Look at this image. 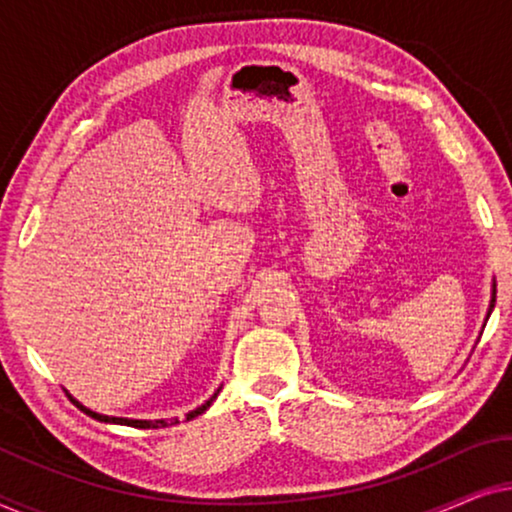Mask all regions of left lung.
Segmentation results:
<instances>
[{"instance_id":"1","label":"left lung","mask_w":512,"mask_h":512,"mask_svg":"<svg viewBox=\"0 0 512 512\" xmlns=\"http://www.w3.org/2000/svg\"><path fill=\"white\" fill-rule=\"evenodd\" d=\"M494 303H496V279H494V282H492V300H489V307H487V317H485V324H487L489 314H492V310H494Z\"/></svg>"}]
</instances>
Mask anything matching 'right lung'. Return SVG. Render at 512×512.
I'll list each match as a JSON object with an SVG mask.
<instances>
[{"label": "right lung", "instance_id": "1", "mask_svg": "<svg viewBox=\"0 0 512 512\" xmlns=\"http://www.w3.org/2000/svg\"><path fill=\"white\" fill-rule=\"evenodd\" d=\"M219 391H221V387L214 391L212 396L207 398L205 403L202 405H198V408L195 410H191V412H186V422H191V419H195L198 415H202V412H205L209 405L214 403V398L219 396ZM65 394L69 396V401H72L76 408H79L81 412H86L88 417H93V419H97V422H104V424H121V426H135V429H160V426H174V424H179V419L177 417H172V419H128V417H109V415H100V412H95V410H90V408H86V405H83L79 398H74L72 394H69V391L65 389Z\"/></svg>", "mask_w": 512, "mask_h": 512}]
</instances>
